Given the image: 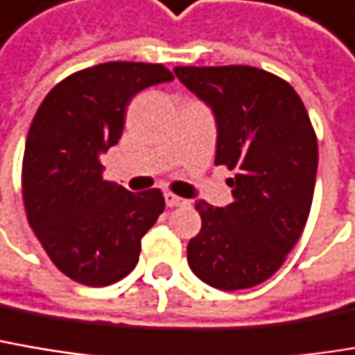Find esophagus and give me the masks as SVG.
Wrapping results in <instances>:
<instances>
[{
	"label": "esophagus",
	"instance_id": "34e87169",
	"mask_svg": "<svg viewBox=\"0 0 355 355\" xmlns=\"http://www.w3.org/2000/svg\"><path fill=\"white\" fill-rule=\"evenodd\" d=\"M164 201H166V205H168V207H180V205H184V203H187L184 199H180V197L173 195V193H164Z\"/></svg>",
	"mask_w": 355,
	"mask_h": 355
}]
</instances>
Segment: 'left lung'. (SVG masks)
Returning a JSON list of instances; mask_svg holds the SVG:
<instances>
[{
	"label": "left lung",
	"instance_id": "8db88e82",
	"mask_svg": "<svg viewBox=\"0 0 355 355\" xmlns=\"http://www.w3.org/2000/svg\"><path fill=\"white\" fill-rule=\"evenodd\" d=\"M175 75L217 121L215 164L236 171L234 203L197 201L201 232L191 270L221 291L268 280L299 242L313 203L317 136L297 91L256 67H177Z\"/></svg>",
	"mask_w": 355,
	"mask_h": 355
}]
</instances>
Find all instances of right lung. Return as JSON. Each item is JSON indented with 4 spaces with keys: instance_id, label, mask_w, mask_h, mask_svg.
Returning <instances> with one entry per match:
<instances>
[{
    "instance_id": "obj_1",
    "label": "right lung",
    "mask_w": 355,
    "mask_h": 355,
    "mask_svg": "<svg viewBox=\"0 0 355 355\" xmlns=\"http://www.w3.org/2000/svg\"><path fill=\"white\" fill-rule=\"evenodd\" d=\"M173 79L162 64L89 67L58 83L32 119L21 164L28 223L54 266L81 284L107 286L132 272L164 211L158 189L130 193L103 180L101 154L121 138L132 97Z\"/></svg>"
}]
</instances>
